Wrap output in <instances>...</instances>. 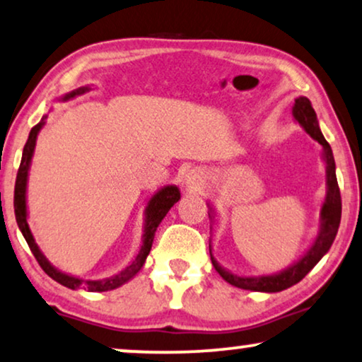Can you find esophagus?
<instances>
[{
	"label": "esophagus",
	"mask_w": 362,
	"mask_h": 362,
	"mask_svg": "<svg viewBox=\"0 0 362 362\" xmlns=\"http://www.w3.org/2000/svg\"><path fill=\"white\" fill-rule=\"evenodd\" d=\"M202 184H204V173H202L200 170H190L185 175L187 189L197 190V189H200Z\"/></svg>",
	"instance_id": "esophagus-1"
}]
</instances>
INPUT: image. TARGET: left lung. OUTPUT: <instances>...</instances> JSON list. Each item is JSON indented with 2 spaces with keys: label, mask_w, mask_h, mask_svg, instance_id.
I'll return each mask as SVG.
<instances>
[{
  "label": "left lung",
  "mask_w": 362,
  "mask_h": 362,
  "mask_svg": "<svg viewBox=\"0 0 362 362\" xmlns=\"http://www.w3.org/2000/svg\"><path fill=\"white\" fill-rule=\"evenodd\" d=\"M293 117H295L296 122L301 125L303 131L310 134V137L315 139V141L322 147L321 158L326 165V197L320 211V230H317L313 243L295 263L290 264V267L285 269H281V272L272 274H259V276H245V274L231 273L230 269L223 268L215 259L210 245V258L216 272L220 273V276L223 278L225 281H228L230 285L237 288H242V290L278 293L296 285V283H300L301 279L316 267V263L329 252L331 245L336 238V233H338L341 221V194L338 187V178H336V163L334 157H332L331 146L326 142L325 136L321 134L320 122H317L315 109H313L310 99L305 98V95H300V98L295 99ZM209 209L210 220H214V209H211L210 204Z\"/></svg>",
  "instance_id": "left-lung-1"
}]
</instances>
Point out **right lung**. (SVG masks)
Listing matches in <instances>:
<instances>
[{"label":"right lung","instance_id":"1","mask_svg":"<svg viewBox=\"0 0 362 362\" xmlns=\"http://www.w3.org/2000/svg\"><path fill=\"white\" fill-rule=\"evenodd\" d=\"M90 90V86H84V88L74 89L71 93L61 95L57 100H69L74 99L76 95L86 94ZM47 115H42L41 122L36 124L35 127L31 129L30 137H28L26 146L23 148V157H21V165H19L18 175H16V185H14V215H16V221L19 230H21L24 240L30 245L33 255L37 259V263L41 264V268L45 269L46 274L54 279V281L59 283V285L71 288V290H86L93 293H100V291H110L115 290V288L122 286L124 283H127L129 279H132L136 274L141 272V268L146 263V259L151 253L153 237H156L157 226L160 225L163 216L168 214V210L172 209L173 205L180 200V190H178L177 185H165L162 187L160 190H157L151 199L147 202L146 211H144V233H142V247L139 250L137 257L134 258V262L125 267L122 272L112 274V276L104 278V279H83L79 276H72V274H67L56 267H52L49 259L45 257V253L41 252L40 247H37L35 237H33L30 225H28V206H26V190H28V175H30V167L33 156H35V147H36V139L40 136L41 129L45 127Z\"/></svg>","mask_w":362,"mask_h":362}]
</instances>
